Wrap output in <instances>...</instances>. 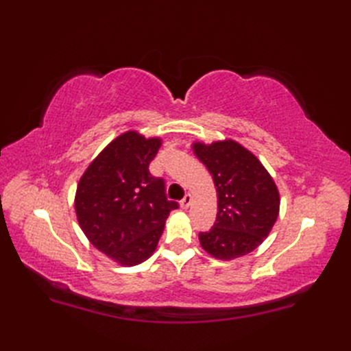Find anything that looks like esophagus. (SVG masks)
Instances as JSON below:
<instances>
[{
  "label": "esophagus",
  "mask_w": 351,
  "mask_h": 351,
  "mask_svg": "<svg viewBox=\"0 0 351 351\" xmlns=\"http://www.w3.org/2000/svg\"><path fill=\"white\" fill-rule=\"evenodd\" d=\"M192 202H193V197L190 196V195H186V196H184V199L182 200V204H180V205H182V208H183V209H189V208H190V205H192Z\"/></svg>",
  "instance_id": "1"
}]
</instances>
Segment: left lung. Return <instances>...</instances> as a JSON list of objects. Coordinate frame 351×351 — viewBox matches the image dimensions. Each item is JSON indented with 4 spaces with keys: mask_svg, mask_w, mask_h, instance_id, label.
I'll return each instance as SVG.
<instances>
[{
    "mask_svg": "<svg viewBox=\"0 0 351 351\" xmlns=\"http://www.w3.org/2000/svg\"><path fill=\"white\" fill-rule=\"evenodd\" d=\"M217 190V221L200 232V246L212 258L244 256L269 236L280 215V192L258 156L232 139L192 143Z\"/></svg>",
    "mask_w": 351,
    "mask_h": 351,
    "instance_id": "left-lung-1",
    "label": "left lung"
}]
</instances>
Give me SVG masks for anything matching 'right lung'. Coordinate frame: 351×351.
Listing matches in <instances>:
<instances>
[{
	"label": "right lung",
	"instance_id": "right-lung-1",
	"mask_svg": "<svg viewBox=\"0 0 351 351\" xmlns=\"http://www.w3.org/2000/svg\"><path fill=\"white\" fill-rule=\"evenodd\" d=\"M161 145V137L127 130L104 147L77 183L74 210L82 231L121 267L152 256L169 212L178 208L167 200L164 180L149 173Z\"/></svg>",
	"mask_w": 351,
	"mask_h": 351
}]
</instances>
